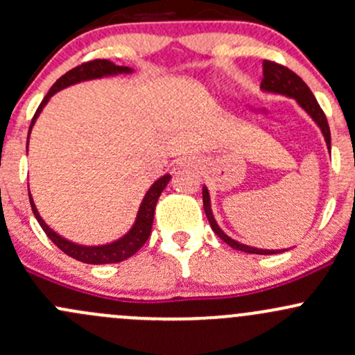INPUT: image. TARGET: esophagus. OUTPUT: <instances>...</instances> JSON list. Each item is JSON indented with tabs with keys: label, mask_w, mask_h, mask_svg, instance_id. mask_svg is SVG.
Here are the masks:
<instances>
[{
	"label": "esophagus",
	"mask_w": 355,
	"mask_h": 355,
	"mask_svg": "<svg viewBox=\"0 0 355 355\" xmlns=\"http://www.w3.org/2000/svg\"><path fill=\"white\" fill-rule=\"evenodd\" d=\"M182 165H190V166H196L197 165V159L196 158H185L184 162H182Z\"/></svg>",
	"instance_id": "1"
}]
</instances>
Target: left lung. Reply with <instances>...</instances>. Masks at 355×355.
Listing matches in <instances>:
<instances>
[{"instance_id": "left-lung-1", "label": "left lung", "mask_w": 355, "mask_h": 355, "mask_svg": "<svg viewBox=\"0 0 355 355\" xmlns=\"http://www.w3.org/2000/svg\"><path fill=\"white\" fill-rule=\"evenodd\" d=\"M262 89H267V92H274V93H282V95L291 96V98H296L297 103H300L303 109L308 112L309 115L313 117V121L320 125L322 129L323 136H325L327 146L330 149V128H328V121L325 112L322 110V107L318 105L316 102L315 95L311 93V89L308 88V85L297 76L294 71H291L286 66L279 64V62L268 61V59H263V78H262ZM202 202H204V211H206V216L209 219V225H211L212 231L221 238L225 243H227L231 248L240 250V252H246V253H257V255H274V253H279L281 250H260V248H253V246H246L243 243H238V241L231 240L227 234H225L221 231V227L216 225L214 216H212L211 211V202H209V192L207 189H202Z\"/></svg>"}]
</instances>
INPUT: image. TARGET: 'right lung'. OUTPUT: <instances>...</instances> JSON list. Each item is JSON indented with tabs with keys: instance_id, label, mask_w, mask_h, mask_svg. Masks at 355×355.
<instances>
[{
	"instance_id": "obj_1",
	"label": "right lung",
	"mask_w": 355,
	"mask_h": 355,
	"mask_svg": "<svg viewBox=\"0 0 355 355\" xmlns=\"http://www.w3.org/2000/svg\"><path fill=\"white\" fill-rule=\"evenodd\" d=\"M129 71H130L129 68L114 64V62L107 61V59H93V61L83 62V64H80V66H76V68L69 69L68 73L62 74V76L59 78V80L55 81L54 85H52L49 93L44 96V100L40 102L39 109H37L35 115H33L32 124H30V129H32L33 122H35L37 115L40 114V110L44 109V105L49 102L51 96L54 95L55 92H59V89L69 87V85L80 83V81H85V80H93V78L107 76V74L129 73ZM168 182H170V175H168V173L163 175L162 178H158V180H156L155 184L151 185V189L148 190L146 196H144L143 204H141L139 212H137V218H136V223H134L132 230H130L129 233L125 234V236H122L121 240L114 241V243H110V245H103V246L74 245V243H71V241L64 240V238L59 236V234H55L54 231H52L51 227L42 221V218H40L39 212H37L35 206H33L32 197H30V196L28 197H30V206H32L33 216H35L37 221H39V225L42 226L44 233L49 236V240L52 241V243L58 246L59 250H62L66 255L73 257V259L80 260V262L93 263V266H100V263H117V262H122V260H128L129 257H132L134 253H136L137 250L141 248V246L146 243L149 234H151L153 218H155L156 202H158L159 196H162L163 189L166 187Z\"/></svg>"
}]
</instances>
